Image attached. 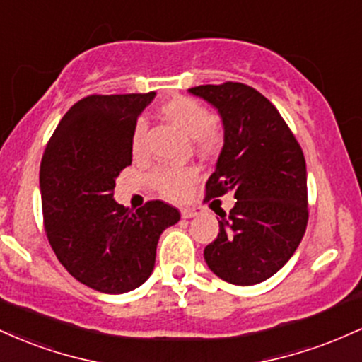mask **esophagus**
<instances>
[{
	"label": "esophagus",
	"instance_id": "obj_1",
	"mask_svg": "<svg viewBox=\"0 0 362 362\" xmlns=\"http://www.w3.org/2000/svg\"><path fill=\"white\" fill-rule=\"evenodd\" d=\"M202 213V207H199V206H187V207H182L180 209V214H182V218H185V219H189V218H194V216H199Z\"/></svg>",
	"mask_w": 362,
	"mask_h": 362
}]
</instances>
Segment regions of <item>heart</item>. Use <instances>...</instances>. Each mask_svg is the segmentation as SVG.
Segmentation results:
<instances>
[{"label": "heart", "instance_id": "b5f03b06", "mask_svg": "<svg viewBox=\"0 0 362 362\" xmlns=\"http://www.w3.org/2000/svg\"><path fill=\"white\" fill-rule=\"evenodd\" d=\"M161 114L180 127L194 141L195 148L202 155H216L224 143L223 129L214 122L209 109L195 98L178 95L161 103ZM146 122L138 120L132 131L131 146L134 155H139L144 148ZM197 178V170L192 167L184 168H156L149 175V185L158 194L168 199H180L187 192L189 185Z\"/></svg>", "mask_w": 362, "mask_h": 362}]
</instances>
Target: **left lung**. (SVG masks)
Listing matches in <instances>:
<instances>
[{"instance_id": "obj_1", "label": "left lung", "mask_w": 362, "mask_h": 362, "mask_svg": "<svg viewBox=\"0 0 362 362\" xmlns=\"http://www.w3.org/2000/svg\"><path fill=\"white\" fill-rule=\"evenodd\" d=\"M189 91L216 107L224 126L204 201L228 192L236 199L230 214H219L206 264L230 284H259L293 257L306 231L305 155L279 110L252 86L226 81Z\"/></svg>"}]
</instances>
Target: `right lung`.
<instances>
[{
    "mask_svg": "<svg viewBox=\"0 0 362 362\" xmlns=\"http://www.w3.org/2000/svg\"><path fill=\"white\" fill-rule=\"evenodd\" d=\"M155 91L88 95L64 114L40 161L44 226L57 260L76 281L107 294L151 276L160 235L180 213L163 201L138 211L114 201L115 178L132 163L138 115Z\"/></svg>",
    "mask_w": 362,
    "mask_h": 362,
    "instance_id": "obj_1",
    "label": "right lung"
}]
</instances>
